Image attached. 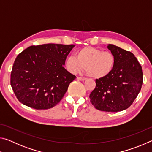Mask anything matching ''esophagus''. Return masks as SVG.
<instances>
[{"mask_svg": "<svg viewBox=\"0 0 152 152\" xmlns=\"http://www.w3.org/2000/svg\"><path fill=\"white\" fill-rule=\"evenodd\" d=\"M77 79L79 80H82V81H84V80H86V78H83V77H80V76L77 77Z\"/></svg>", "mask_w": 152, "mask_h": 152, "instance_id": "1", "label": "esophagus"}]
</instances>
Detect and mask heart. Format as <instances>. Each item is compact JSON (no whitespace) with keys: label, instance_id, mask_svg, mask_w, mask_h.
I'll return each instance as SVG.
<instances>
[{"label":"heart","instance_id":"obj_1","mask_svg":"<svg viewBox=\"0 0 152 152\" xmlns=\"http://www.w3.org/2000/svg\"><path fill=\"white\" fill-rule=\"evenodd\" d=\"M115 64V57L109 51H102L94 47H84L75 53V57L66 59L67 68L72 73L85 69L86 74L92 78H102L111 72Z\"/></svg>","mask_w":152,"mask_h":152}]
</instances>
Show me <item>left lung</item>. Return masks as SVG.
Listing matches in <instances>:
<instances>
[{
    "instance_id": "left-lung-1",
    "label": "left lung",
    "mask_w": 152,
    "mask_h": 152,
    "mask_svg": "<svg viewBox=\"0 0 152 152\" xmlns=\"http://www.w3.org/2000/svg\"><path fill=\"white\" fill-rule=\"evenodd\" d=\"M107 48L115 57V66L107 76L96 80V87L89 98L98 110L119 112L129 107L140 93L142 68L130 51L112 44Z\"/></svg>"
}]
</instances>
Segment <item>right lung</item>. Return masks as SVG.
<instances>
[{
    "instance_id": "add662e5",
    "label": "right lung",
    "mask_w": 152,
    "mask_h": 152,
    "mask_svg": "<svg viewBox=\"0 0 152 152\" xmlns=\"http://www.w3.org/2000/svg\"><path fill=\"white\" fill-rule=\"evenodd\" d=\"M74 45H32L17 56L11 85L17 99L35 109H48L60 102L76 77L64 65Z\"/></svg>"
}]
</instances>
